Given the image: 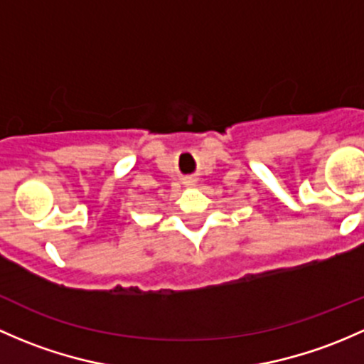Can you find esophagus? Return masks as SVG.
Instances as JSON below:
<instances>
[{"instance_id": "34e87169", "label": "esophagus", "mask_w": 364, "mask_h": 364, "mask_svg": "<svg viewBox=\"0 0 364 364\" xmlns=\"http://www.w3.org/2000/svg\"><path fill=\"white\" fill-rule=\"evenodd\" d=\"M183 183H186L187 187H194L198 183V178H187V181H183Z\"/></svg>"}]
</instances>
